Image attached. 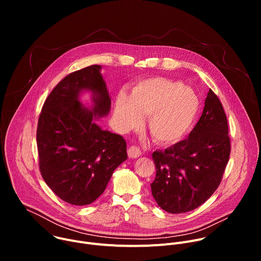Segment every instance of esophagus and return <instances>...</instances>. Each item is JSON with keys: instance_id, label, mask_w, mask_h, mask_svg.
Returning <instances> with one entry per match:
<instances>
[{"instance_id": "obj_1", "label": "esophagus", "mask_w": 261, "mask_h": 261, "mask_svg": "<svg viewBox=\"0 0 261 261\" xmlns=\"http://www.w3.org/2000/svg\"><path fill=\"white\" fill-rule=\"evenodd\" d=\"M141 155V151L140 148L136 145H131L129 148H128V156L130 158H138L139 156Z\"/></svg>"}]
</instances>
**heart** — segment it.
<instances>
[{"instance_id":"heart-1","label":"heart","mask_w":261,"mask_h":261,"mask_svg":"<svg viewBox=\"0 0 261 261\" xmlns=\"http://www.w3.org/2000/svg\"><path fill=\"white\" fill-rule=\"evenodd\" d=\"M198 108L199 100L192 89L165 77H151L139 82L129 96L121 92L115 113L123 130L137 126L141 116H148L152 138L160 144H172L190 130Z\"/></svg>"}]
</instances>
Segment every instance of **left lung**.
<instances>
[{
  "label": "left lung",
  "instance_id": "1",
  "mask_svg": "<svg viewBox=\"0 0 261 261\" xmlns=\"http://www.w3.org/2000/svg\"><path fill=\"white\" fill-rule=\"evenodd\" d=\"M229 155L227 118L210 89L202 115L188 138L153 153L156 177L151 189L158 205L171 214L201 205L219 187Z\"/></svg>",
  "mask_w": 261,
  "mask_h": 261
}]
</instances>
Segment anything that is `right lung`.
Here are the masks:
<instances>
[{"label":"right lung","instance_id":"1","mask_svg":"<svg viewBox=\"0 0 261 261\" xmlns=\"http://www.w3.org/2000/svg\"><path fill=\"white\" fill-rule=\"evenodd\" d=\"M100 69L92 65L64 77L46 98L37 127L41 175L57 196L74 205L95 201L128 158L125 139L95 121L108 115L111 104ZM85 89L93 94L91 111L78 99Z\"/></svg>","mask_w":261,"mask_h":261}]
</instances>
